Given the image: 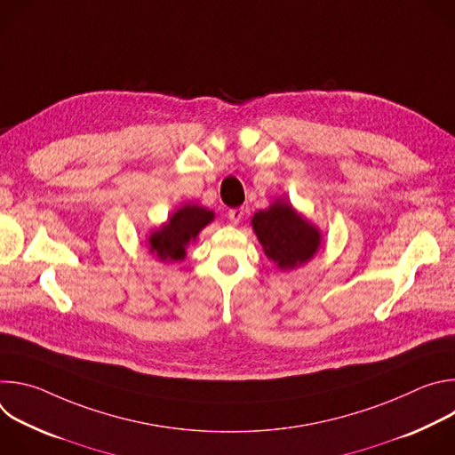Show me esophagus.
Masks as SVG:
<instances>
[{"mask_svg": "<svg viewBox=\"0 0 455 455\" xmlns=\"http://www.w3.org/2000/svg\"><path fill=\"white\" fill-rule=\"evenodd\" d=\"M244 216V209L243 207H237V209H230L228 211V220L232 225H237Z\"/></svg>", "mask_w": 455, "mask_h": 455, "instance_id": "34e87169", "label": "esophagus"}]
</instances>
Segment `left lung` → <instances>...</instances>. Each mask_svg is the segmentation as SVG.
Returning a JSON list of instances; mask_svg holds the SVG:
<instances>
[{
    "mask_svg": "<svg viewBox=\"0 0 455 455\" xmlns=\"http://www.w3.org/2000/svg\"><path fill=\"white\" fill-rule=\"evenodd\" d=\"M251 228L267 257L279 270L290 272L311 261L322 244V232L286 198L251 216Z\"/></svg>",
    "mask_w": 455,
    "mask_h": 455,
    "instance_id": "8db88e82",
    "label": "left lung"
}]
</instances>
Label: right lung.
I'll use <instances>...</instances> for the list:
<instances>
[{"instance_id": "right-lung-1", "label": "right lung", "mask_w": 455, "mask_h": 455, "mask_svg": "<svg viewBox=\"0 0 455 455\" xmlns=\"http://www.w3.org/2000/svg\"><path fill=\"white\" fill-rule=\"evenodd\" d=\"M214 221V212L207 207L185 204L176 209L165 223L153 228L146 239L149 251L162 263L183 261L187 246L196 241L198 234Z\"/></svg>"}]
</instances>
